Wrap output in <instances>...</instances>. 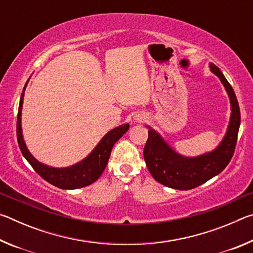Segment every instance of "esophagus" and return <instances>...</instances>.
Instances as JSON below:
<instances>
[{"label":"esophagus","mask_w":253,"mask_h":253,"mask_svg":"<svg viewBox=\"0 0 253 253\" xmlns=\"http://www.w3.org/2000/svg\"><path fill=\"white\" fill-rule=\"evenodd\" d=\"M145 119H146V117H145L143 114H138V115H137V116L135 117V121H136V122H138V123L145 122Z\"/></svg>","instance_id":"34e87169"}]
</instances>
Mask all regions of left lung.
<instances>
[{"mask_svg":"<svg viewBox=\"0 0 253 253\" xmlns=\"http://www.w3.org/2000/svg\"><path fill=\"white\" fill-rule=\"evenodd\" d=\"M214 75L219 77L231 102V118L223 140L214 151L196 157L177 154L157 131L148 127V138L144 147V158L152 176L163 185L176 190H191L220 174L232 158L240 127L239 104L229 81L214 63H210Z\"/></svg>","mask_w":253,"mask_h":253,"instance_id":"1","label":"left lung"}]
</instances>
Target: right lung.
<instances>
[{"label": "right lung", "instance_id": "obj_1", "mask_svg": "<svg viewBox=\"0 0 253 253\" xmlns=\"http://www.w3.org/2000/svg\"><path fill=\"white\" fill-rule=\"evenodd\" d=\"M27 84H25L23 92L21 95L18 121H16V137H18L19 147L21 152H22L23 156L25 157V160L30 163V165L32 166L33 169L42 178L54 186L63 188V190H75V188L90 185L93 182H96L106 169L111 149H113L115 143L128 130L129 125L125 124V125L114 128L109 132H107L104 136V138L95 147V149L84 160L77 163V164L65 169L50 168V166H46L39 161H37L31 155V153L28 151L23 140L22 128H21V113H22L23 97Z\"/></svg>", "mask_w": 253, "mask_h": 253}]
</instances>
